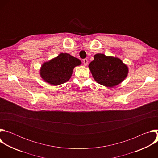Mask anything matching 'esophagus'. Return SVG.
Returning <instances> with one entry per match:
<instances>
[{"label": "esophagus", "mask_w": 158, "mask_h": 158, "mask_svg": "<svg viewBox=\"0 0 158 158\" xmlns=\"http://www.w3.org/2000/svg\"><path fill=\"white\" fill-rule=\"evenodd\" d=\"M82 61H83L84 65H87V63H88V60H87V59H84Z\"/></svg>", "instance_id": "esophagus-1"}]
</instances>
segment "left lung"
I'll return each mask as SVG.
<instances>
[{
  "mask_svg": "<svg viewBox=\"0 0 158 158\" xmlns=\"http://www.w3.org/2000/svg\"><path fill=\"white\" fill-rule=\"evenodd\" d=\"M89 67L95 81L108 87L121 83L127 76V67L118 58L107 57L102 54L94 56Z\"/></svg>",
  "mask_w": 158,
  "mask_h": 158,
  "instance_id": "left-lung-1",
  "label": "left lung"
}]
</instances>
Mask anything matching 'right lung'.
Instances as JSON below:
<instances>
[{"instance_id":"add662e5","label":"right lung","mask_w":158,"mask_h":158,"mask_svg":"<svg viewBox=\"0 0 158 158\" xmlns=\"http://www.w3.org/2000/svg\"><path fill=\"white\" fill-rule=\"evenodd\" d=\"M81 64L79 59L69 54L61 53L56 58L42 65L40 76L45 81L58 85L68 81L74 67Z\"/></svg>"}]
</instances>
